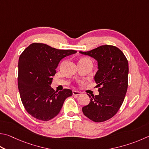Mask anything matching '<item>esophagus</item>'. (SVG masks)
<instances>
[{
    "label": "esophagus",
    "mask_w": 149,
    "mask_h": 149,
    "mask_svg": "<svg viewBox=\"0 0 149 149\" xmlns=\"http://www.w3.org/2000/svg\"><path fill=\"white\" fill-rule=\"evenodd\" d=\"M72 93H73V95H75V96H78V95H80V94H81L80 92L77 91H73Z\"/></svg>",
    "instance_id": "34e87169"
}]
</instances>
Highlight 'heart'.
Wrapping results in <instances>:
<instances>
[{
  "instance_id": "heart-1",
  "label": "heart",
  "mask_w": 149,
  "mask_h": 149,
  "mask_svg": "<svg viewBox=\"0 0 149 149\" xmlns=\"http://www.w3.org/2000/svg\"><path fill=\"white\" fill-rule=\"evenodd\" d=\"M80 60H88V61H90V60H89V59L86 58H81Z\"/></svg>"
}]
</instances>
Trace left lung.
<instances>
[{
	"instance_id": "1",
	"label": "left lung",
	"mask_w": 149,
	"mask_h": 149,
	"mask_svg": "<svg viewBox=\"0 0 149 149\" xmlns=\"http://www.w3.org/2000/svg\"><path fill=\"white\" fill-rule=\"evenodd\" d=\"M79 53L96 60L98 68L94 80L99 87V94H88L91 102L82 108L83 114L96 123L109 120L120 109L126 94L128 60L122 51L113 45H101Z\"/></svg>"
}]
</instances>
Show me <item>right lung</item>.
<instances>
[{"mask_svg": "<svg viewBox=\"0 0 149 149\" xmlns=\"http://www.w3.org/2000/svg\"><path fill=\"white\" fill-rule=\"evenodd\" d=\"M77 51L56 49L33 43L21 54L18 63V88L26 111L37 119L48 121L57 115L70 89L55 91L51 87L53 76L62 59Z\"/></svg>", "mask_w": 149, "mask_h": 149, "instance_id": "right-lung-1", "label": "right lung"}]
</instances>
